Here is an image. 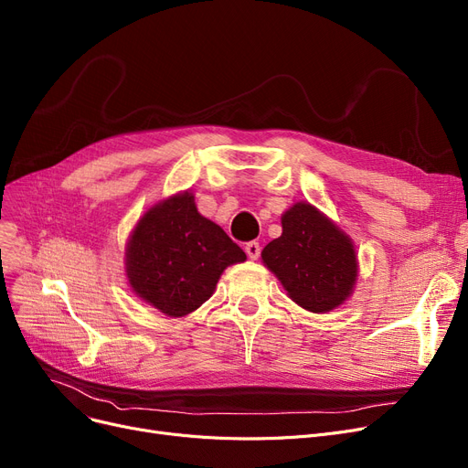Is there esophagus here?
<instances>
[{"mask_svg": "<svg viewBox=\"0 0 468 468\" xmlns=\"http://www.w3.org/2000/svg\"><path fill=\"white\" fill-rule=\"evenodd\" d=\"M245 250H247V254H249L250 260H258V256H260V242H256V240L247 242Z\"/></svg>", "mask_w": 468, "mask_h": 468, "instance_id": "34e87169", "label": "esophagus"}]
</instances>
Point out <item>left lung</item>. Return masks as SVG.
<instances>
[{
	"instance_id": "left-lung-1",
	"label": "left lung",
	"mask_w": 468,
	"mask_h": 468,
	"mask_svg": "<svg viewBox=\"0 0 468 468\" xmlns=\"http://www.w3.org/2000/svg\"><path fill=\"white\" fill-rule=\"evenodd\" d=\"M282 233L261 250V261L284 291L314 314L338 308L354 292L357 256L352 239L310 202L281 216Z\"/></svg>"
}]
</instances>
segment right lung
<instances>
[{"label":"right lung","instance_id":"add662e5","mask_svg":"<svg viewBox=\"0 0 468 468\" xmlns=\"http://www.w3.org/2000/svg\"><path fill=\"white\" fill-rule=\"evenodd\" d=\"M245 260L186 191L141 216L126 247V275L141 300L168 317H184L214 294L223 270Z\"/></svg>","mask_w":468,"mask_h":468}]
</instances>
